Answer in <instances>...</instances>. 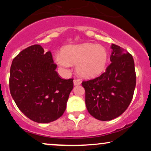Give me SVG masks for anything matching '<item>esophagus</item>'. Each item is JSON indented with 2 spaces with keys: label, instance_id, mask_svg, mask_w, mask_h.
<instances>
[{
  "label": "esophagus",
  "instance_id": "34e87169",
  "mask_svg": "<svg viewBox=\"0 0 151 151\" xmlns=\"http://www.w3.org/2000/svg\"><path fill=\"white\" fill-rule=\"evenodd\" d=\"M81 84V80L78 79H74V85H79Z\"/></svg>",
  "mask_w": 151,
  "mask_h": 151
}]
</instances>
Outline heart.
<instances>
[{"label": "heart", "mask_w": 151, "mask_h": 151, "mask_svg": "<svg viewBox=\"0 0 151 151\" xmlns=\"http://www.w3.org/2000/svg\"><path fill=\"white\" fill-rule=\"evenodd\" d=\"M56 61L60 66L70 67L77 64V70L86 78L94 77L105 70L108 52L104 47L91 43H83L66 47L62 52L57 54Z\"/></svg>", "instance_id": "heart-1"}]
</instances>
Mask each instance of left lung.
Returning a JSON list of instances; mask_svg holds the SVG:
<instances>
[{
    "instance_id": "left-lung-1",
    "label": "left lung",
    "mask_w": 151,
    "mask_h": 151,
    "mask_svg": "<svg viewBox=\"0 0 151 151\" xmlns=\"http://www.w3.org/2000/svg\"><path fill=\"white\" fill-rule=\"evenodd\" d=\"M111 64L99 77L81 84L85 89V103L89 113L100 121L116 119L127 109L136 84L132 55L124 48L111 45Z\"/></svg>"
}]
</instances>
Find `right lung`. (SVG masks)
<instances>
[{
    "instance_id": "1",
    "label": "right lung",
    "mask_w": 151,
    "mask_h": 151,
    "mask_svg": "<svg viewBox=\"0 0 151 151\" xmlns=\"http://www.w3.org/2000/svg\"><path fill=\"white\" fill-rule=\"evenodd\" d=\"M56 68L51 52L45 53L40 45L25 48L13 59L10 91L18 109L30 120L50 123L65 112L73 79H62Z\"/></svg>"
}]
</instances>
